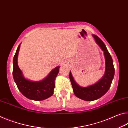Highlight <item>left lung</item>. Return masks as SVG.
<instances>
[{"instance_id":"1","label":"left lung","mask_w":128,"mask_h":128,"mask_svg":"<svg viewBox=\"0 0 128 128\" xmlns=\"http://www.w3.org/2000/svg\"><path fill=\"white\" fill-rule=\"evenodd\" d=\"M96 42L104 52L106 59V72L102 79L90 86L80 87L75 81L72 72H70L69 77L72 83L75 95L84 101H94L102 97L107 92L111 86L114 75V68L112 56L109 53L106 45L99 37L92 34Z\"/></svg>"}]
</instances>
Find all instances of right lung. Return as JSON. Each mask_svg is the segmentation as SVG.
I'll return each instance as SVG.
<instances>
[{"label":"right lung","mask_w":128,"mask_h":128,"mask_svg":"<svg viewBox=\"0 0 128 128\" xmlns=\"http://www.w3.org/2000/svg\"><path fill=\"white\" fill-rule=\"evenodd\" d=\"M20 48V45L17 49L13 61V76L18 89L26 98L35 101H41L51 97L54 94L55 79L59 73L60 66L53 69L42 80H29L24 78L18 66V58Z\"/></svg>","instance_id":"obj_1"}]
</instances>
